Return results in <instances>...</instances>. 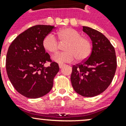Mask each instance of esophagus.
<instances>
[{
  "label": "esophagus",
  "mask_w": 126,
  "mask_h": 126,
  "mask_svg": "<svg viewBox=\"0 0 126 126\" xmlns=\"http://www.w3.org/2000/svg\"><path fill=\"white\" fill-rule=\"evenodd\" d=\"M64 64H59V68L60 69H61V68H62V67H64Z\"/></svg>",
  "instance_id": "esophagus-1"
}]
</instances>
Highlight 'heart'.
Listing matches in <instances>:
<instances>
[{
  "instance_id": "heart-1",
  "label": "heart",
  "mask_w": 126,
  "mask_h": 126,
  "mask_svg": "<svg viewBox=\"0 0 126 126\" xmlns=\"http://www.w3.org/2000/svg\"><path fill=\"white\" fill-rule=\"evenodd\" d=\"M61 43H67L65 52L58 53L52 57L59 64L73 62L77 59L79 62L84 61L90 57L92 51V43L88 38L82 37L78 31L71 28L59 30L57 33ZM43 48L51 54H55L59 49V44L52 34H48L43 40Z\"/></svg>"
}]
</instances>
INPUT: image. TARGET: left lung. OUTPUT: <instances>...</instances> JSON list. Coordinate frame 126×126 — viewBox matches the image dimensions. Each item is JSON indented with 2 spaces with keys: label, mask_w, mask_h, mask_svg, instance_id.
<instances>
[{
  "label": "left lung",
  "mask_w": 126,
  "mask_h": 126,
  "mask_svg": "<svg viewBox=\"0 0 126 126\" xmlns=\"http://www.w3.org/2000/svg\"><path fill=\"white\" fill-rule=\"evenodd\" d=\"M83 28L92 40L93 48L88 59L73 65L71 81L77 93L93 97L103 93L112 83L117 59L114 47L107 38L97 30Z\"/></svg>",
  "instance_id": "8db88e82"
}]
</instances>
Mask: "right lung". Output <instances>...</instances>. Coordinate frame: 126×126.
<instances>
[{"label": "right lung", "mask_w": 126, "mask_h": 126, "mask_svg": "<svg viewBox=\"0 0 126 126\" xmlns=\"http://www.w3.org/2000/svg\"><path fill=\"white\" fill-rule=\"evenodd\" d=\"M53 28L50 25L32 26L19 34L8 48L5 65L9 79L18 93L29 98L47 94L59 71L43 47V39ZM47 62L51 64L45 68Z\"/></svg>", "instance_id": "right-lung-1"}]
</instances>
